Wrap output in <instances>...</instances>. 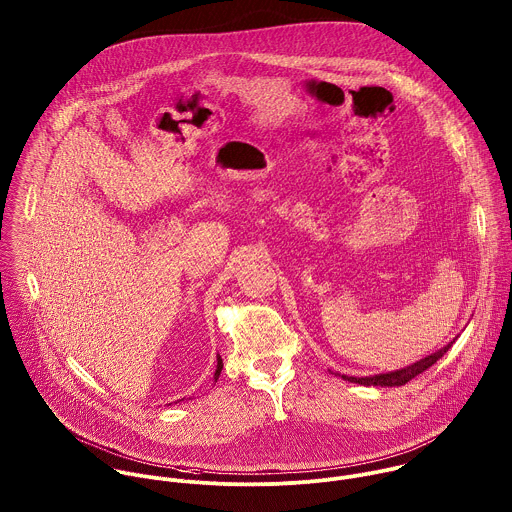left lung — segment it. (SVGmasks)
<instances>
[{
  "label": "left lung",
  "instance_id": "1",
  "mask_svg": "<svg viewBox=\"0 0 512 512\" xmlns=\"http://www.w3.org/2000/svg\"><path fill=\"white\" fill-rule=\"evenodd\" d=\"M451 345L443 347L441 351L417 361L415 365L407 367V369H401V371H393V373H383V375H375V377H347L343 375L345 381H351V383H359V385H367V387H401L405 383H409L411 379H415L417 375H421L423 371H427L429 367H433L447 351H449Z\"/></svg>",
  "mask_w": 512,
  "mask_h": 512
}]
</instances>
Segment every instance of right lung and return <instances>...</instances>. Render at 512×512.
Masks as SVG:
<instances>
[{
	"instance_id": "1",
	"label": "right lung",
	"mask_w": 512,
	"mask_h": 512,
	"mask_svg": "<svg viewBox=\"0 0 512 512\" xmlns=\"http://www.w3.org/2000/svg\"><path fill=\"white\" fill-rule=\"evenodd\" d=\"M221 369H223V361H221V357L217 355V369H215V381L219 379V375H221Z\"/></svg>"
}]
</instances>
